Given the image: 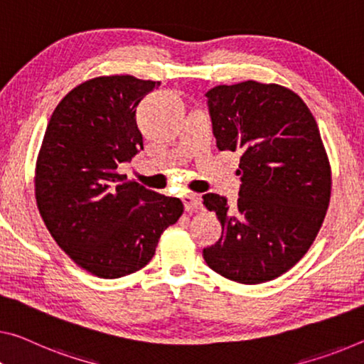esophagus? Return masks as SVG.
Instances as JSON below:
<instances>
[{"instance_id":"34e87169","label":"esophagus","mask_w":364,"mask_h":364,"mask_svg":"<svg viewBox=\"0 0 364 364\" xmlns=\"http://www.w3.org/2000/svg\"><path fill=\"white\" fill-rule=\"evenodd\" d=\"M182 200L187 211H198L201 208V198L197 193H186Z\"/></svg>"}]
</instances>
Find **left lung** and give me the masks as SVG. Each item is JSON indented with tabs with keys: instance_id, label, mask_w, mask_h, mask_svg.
I'll use <instances>...</instances> for the list:
<instances>
[{
	"instance_id": "1",
	"label": "left lung",
	"mask_w": 364,
	"mask_h": 364,
	"mask_svg": "<svg viewBox=\"0 0 364 364\" xmlns=\"http://www.w3.org/2000/svg\"><path fill=\"white\" fill-rule=\"evenodd\" d=\"M205 96L218 149L242 153V183L234 206L203 195L223 226L203 259L232 282H270L307 252L331 201V164L316 119L298 94L278 85L244 81Z\"/></svg>"
}]
</instances>
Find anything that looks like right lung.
<instances>
[{"label":"right lung","mask_w":364,"mask_h":364,"mask_svg":"<svg viewBox=\"0 0 364 364\" xmlns=\"http://www.w3.org/2000/svg\"><path fill=\"white\" fill-rule=\"evenodd\" d=\"M159 81L100 76L53 110L36 167V198L57 244L77 267L120 278L153 259L182 201L127 181L119 166L143 149L136 105Z\"/></svg>","instance_id":"obj_1"}]
</instances>
